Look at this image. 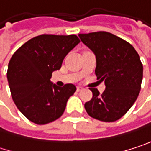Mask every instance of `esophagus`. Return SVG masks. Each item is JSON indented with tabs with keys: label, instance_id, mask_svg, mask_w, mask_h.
<instances>
[{
	"label": "esophagus",
	"instance_id": "1",
	"mask_svg": "<svg viewBox=\"0 0 151 151\" xmlns=\"http://www.w3.org/2000/svg\"><path fill=\"white\" fill-rule=\"evenodd\" d=\"M82 89H83V88H82L81 86H77V91H78V92H80Z\"/></svg>",
	"mask_w": 151,
	"mask_h": 151
}]
</instances>
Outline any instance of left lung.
<instances>
[{
    "mask_svg": "<svg viewBox=\"0 0 151 151\" xmlns=\"http://www.w3.org/2000/svg\"><path fill=\"white\" fill-rule=\"evenodd\" d=\"M78 37L94 53L95 74L106 86L101 94L96 88H90L93 98L85 103L86 111L99 121L115 122L129 110L139 95L143 72L140 57L129 43L106 31Z\"/></svg>",
    "mask_w": 151,
    "mask_h": 151,
    "instance_id": "8db88e82",
    "label": "left lung"
}]
</instances>
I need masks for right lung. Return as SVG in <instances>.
Listing matches in <instances>:
<instances>
[{"mask_svg": "<svg viewBox=\"0 0 151 151\" xmlns=\"http://www.w3.org/2000/svg\"><path fill=\"white\" fill-rule=\"evenodd\" d=\"M79 42L76 35L45 34L31 38L13 54L7 73L11 96L20 112L30 122L44 125L63 114L76 86L66 84L59 87L50 78Z\"/></svg>", "mask_w": 151, "mask_h": 151, "instance_id": "right-lung-1", "label": "right lung"}]
</instances>
